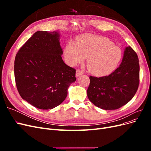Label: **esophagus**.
<instances>
[{
    "label": "esophagus",
    "instance_id": "esophagus-1",
    "mask_svg": "<svg viewBox=\"0 0 151 151\" xmlns=\"http://www.w3.org/2000/svg\"><path fill=\"white\" fill-rule=\"evenodd\" d=\"M83 74H84V72H83V70H81V69H79V68L77 69V70H76V77H79L81 75Z\"/></svg>",
    "mask_w": 151,
    "mask_h": 151
}]
</instances>
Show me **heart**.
Segmentation results:
<instances>
[{
    "label": "heart",
    "instance_id": "obj_1",
    "mask_svg": "<svg viewBox=\"0 0 151 151\" xmlns=\"http://www.w3.org/2000/svg\"><path fill=\"white\" fill-rule=\"evenodd\" d=\"M66 63L74 66L87 57L86 65L94 75L102 76L111 73L122 58L121 49L110 40L100 36L86 35L77 42L70 41L63 50Z\"/></svg>",
    "mask_w": 151,
    "mask_h": 151
}]
</instances>
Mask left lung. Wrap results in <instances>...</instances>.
Here are the masks:
<instances>
[{
  "mask_svg": "<svg viewBox=\"0 0 151 151\" xmlns=\"http://www.w3.org/2000/svg\"><path fill=\"white\" fill-rule=\"evenodd\" d=\"M138 56L132 47L125 48L119 67L108 76H89L87 94L90 101L103 109H116L133 98L139 85Z\"/></svg>",
  "mask_w": 151,
  "mask_h": 151,
  "instance_id": "8db88e82",
  "label": "left lung"
}]
</instances>
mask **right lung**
Masks as SVG:
<instances>
[{
    "label": "right lung",
    "instance_id": "1",
    "mask_svg": "<svg viewBox=\"0 0 151 151\" xmlns=\"http://www.w3.org/2000/svg\"><path fill=\"white\" fill-rule=\"evenodd\" d=\"M57 31H38L17 53L14 60L16 84L21 97L42 109H52L67 97L76 81V69L62 58Z\"/></svg>",
    "mask_w": 151,
    "mask_h": 151
}]
</instances>
